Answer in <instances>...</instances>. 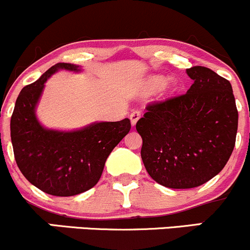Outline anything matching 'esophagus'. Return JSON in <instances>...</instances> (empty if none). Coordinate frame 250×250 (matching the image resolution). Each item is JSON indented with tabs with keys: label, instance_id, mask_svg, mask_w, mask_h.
Listing matches in <instances>:
<instances>
[{
	"label": "esophagus",
	"instance_id": "1",
	"mask_svg": "<svg viewBox=\"0 0 250 250\" xmlns=\"http://www.w3.org/2000/svg\"><path fill=\"white\" fill-rule=\"evenodd\" d=\"M141 117V112L139 111V110H135V111H133L132 114H130V122H132V125H135L136 122L139 121V118Z\"/></svg>",
	"mask_w": 250,
	"mask_h": 250
}]
</instances>
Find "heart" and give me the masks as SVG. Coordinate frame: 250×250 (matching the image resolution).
I'll return each instance as SVG.
<instances>
[{
    "mask_svg": "<svg viewBox=\"0 0 250 250\" xmlns=\"http://www.w3.org/2000/svg\"><path fill=\"white\" fill-rule=\"evenodd\" d=\"M159 88V96L163 98H167L177 88V83L175 79H167L160 77V75H151L147 77L141 83V91L145 94H151Z\"/></svg>",
    "mask_w": 250,
    "mask_h": 250,
    "instance_id": "heart-1",
    "label": "heart"
}]
</instances>
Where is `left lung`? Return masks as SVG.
Masks as SVG:
<instances>
[{
    "instance_id": "8db88e82",
    "label": "left lung",
    "mask_w": 250,
    "mask_h": 250,
    "mask_svg": "<svg viewBox=\"0 0 250 250\" xmlns=\"http://www.w3.org/2000/svg\"><path fill=\"white\" fill-rule=\"evenodd\" d=\"M182 96L147 105L136 122L148 175L173 189L199 187L218 175L233 151L238 111L231 83L209 68L187 69Z\"/></svg>"
}]
</instances>
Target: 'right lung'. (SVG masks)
<instances>
[{
    "label": "right lung",
    "mask_w": 250,
    "mask_h": 250,
    "mask_svg": "<svg viewBox=\"0 0 250 250\" xmlns=\"http://www.w3.org/2000/svg\"><path fill=\"white\" fill-rule=\"evenodd\" d=\"M61 69L80 72L81 68L57 63L25 86L10 118V138L15 162L28 182L50 195L73 196L97 185L109 154L129 133L130 121L94 122L68 132L42 125L37 105L48 79Z\"/></svg>",
    "instance_id": "add662e5"
}]
</instances>
